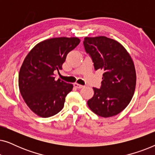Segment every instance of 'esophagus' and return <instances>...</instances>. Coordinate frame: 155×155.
<instances>
[{"instance_id": "obj_1", "label": "esophagus", "mask_w": 155, "mask_h": 155, "mask_svg": "<svg viewBox=\"0 0 155 155\" xmlns=\"http://www.w3.org/2000/svg\"><path fill=\"white\" fill-rule=\"evenodd\" d=\"M73 84H74V87H75L78 88V89H81V88H82L84 87L83 85H82V84L76 83V82H75V83H74Z\"/></svg>"}]
</instances>
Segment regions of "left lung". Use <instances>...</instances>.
<instances>
[{
	"label": "left lung",
	"mask_w": 155,
	"mask_h": 155,
	"mask_svg": "<svg viewBox=\"0 0 155 155\" xmlns=\"http://www.w3.org/2000/svg\"><path fill=\"white\" fill-rule=\"evenodd\" d=\"M84 46L95 71L102 70L101 88L93 87L94 96L87 101L90 109L104 118L120 113L130 102L136 85L133 59L124 46L104 36L84 37Z\"/></svg>",
	"instance_id": "obj_1"
}]
</instances>
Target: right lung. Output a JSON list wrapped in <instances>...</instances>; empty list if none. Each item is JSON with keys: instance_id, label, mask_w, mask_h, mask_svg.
<instances>
[{"instance_id": "add662e5", "label": "right lung", "mask_w": 155, "mask_h": 155, "mask_svg": "<svg viewBox=\"0 0 155 155\" xmlns=\"http://www.w3.org/2000/svg\"><path fill=\"white\" fill-rule=\"evenodd\" d=\"M78 37H56L35 46L23 61L18 84L25 102L42 118L56 115L64 106L73 84L55 80L54 72L62 69L68 54L80 44Z\"/></svg>"}]
</instances>
